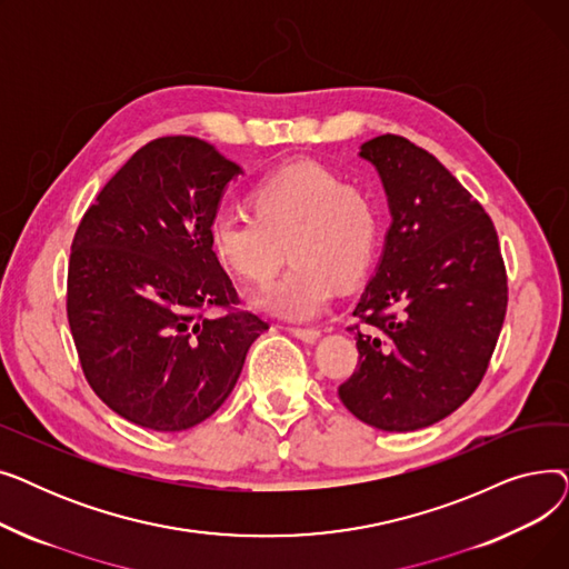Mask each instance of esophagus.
I'll return each mask as SVG.
<instances>
[{"label":"esophagus","instance_id":"1","mask_svg":"<svg viewBox=\"0 0 569 569\" xmlns=\"http://www.w3.org/2000/svg\"><path fill=\"white\" fill-rule=\"evenodd\" d=\"M288 332H290L292 337H297V339L307 341V343H313V341L320 339V330H313V327H290Z\"/></svg>","mask_w":569,"mask_h":569}]
</instances>
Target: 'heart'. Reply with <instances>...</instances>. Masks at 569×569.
Listing matches in <instances>:
<instances>
[{
	"label": "heart",
	"instance_id": "1",
	"mask_svg": "<svg viewBox=\"0 0 569 569\" xmlns=\"http://www.w3.org/2000/svg\"><path fill=\"white\" fill-rule=\"evenodd\" d=\"M253 217L219 212L209 244L232 274L264 283L288 256V272L253 297V305L286 320H313L337 283L360 281L378 242L373 200L311 161L283 166L251 191Z\"/></svg>",
	"mask_w": 569,
	"mask_h": 569
}]
</instances>
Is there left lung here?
<instances>
[{"label":"left lung","mask_w":569,"mask_h":569,"mask_svg":"<svg viewBox=\"0 0 569 569\" xmlns=\"http://www.w3.org/2000/svg\"><path fill=\"white\" fill-rule=\"evenodd\" d=\"M382 182L392 223L352 316L360 362L343 406L382 431H417L452 415L482 382L507 311L498 234L427 149L401 136L360 147Z\"/></svg>","instance_id":"8db88e82"}]
</instances>
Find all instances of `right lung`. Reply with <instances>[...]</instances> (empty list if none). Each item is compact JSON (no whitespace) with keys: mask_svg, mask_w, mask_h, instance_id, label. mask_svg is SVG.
I'll use <instances>...</instances> for the list:
<instances>
[{"mask_svg":"<svg viewBox=\"0 0 569 569\" xmlns=\"http://www.w3.org/2000/svg\"><path fill=\"white\" fill-rule=\"evenodd\" d=\"M242 168L191 136L147 142L87 209L71 244L67 313L87 382L124 420L184 431L214 415L267 330L239 305L209 221Z\"/></svg>","mask_w":569,"mask_h":569,"instance_id":"1","label":"right lung"}]
</instances>
